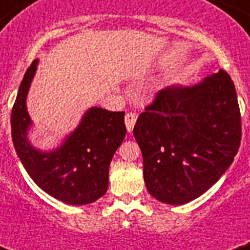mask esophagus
<instances>
[{
    "label": "esophagus",
    "instance_id": "obj_1",
    "mask_svg": "<svg viewBox=\"0 0 250 250\" xmlns=\"http://www.w3.org/2000/svg\"><path fill=\"white\" fill-rule=\"evenodd\" d=\"M125 127H127V131L128 132H132L133 129V125H135V123H136V119H137V114L136 113H127L125 114Z\"/></svg>",
    "mask_w": 250,
    "mask_h": 250
}]
</instances>
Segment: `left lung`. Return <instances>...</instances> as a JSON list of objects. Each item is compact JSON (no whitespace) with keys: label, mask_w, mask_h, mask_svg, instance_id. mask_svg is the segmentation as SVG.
<instances>
[{"label":"left lung","mask_w":250,"mask_h":250,"mask_svg":"<svg viewBox=\"0 0 250 250\" xmlns=\"http://www.w3.org/2000/svg\"><path fill=\"white\" fill-rule=\"evenodd\" d=\"M133 135L149 193L171 205L192 201L221 178L240 146L235 84L219 70L197 85L160 90L137 118Z\"/></svg>","instance_id":"obj_1"}]
</instances>
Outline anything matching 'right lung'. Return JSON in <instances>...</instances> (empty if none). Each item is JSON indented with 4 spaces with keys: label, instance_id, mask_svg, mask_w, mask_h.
I'll list each match as a JSON object with an SVG mask.
<instances>
[{
    "label": "right lung",
    "instance_id": "obj_1",
    "mask_svg": "<svg viewBox=\"0 0 250 250\" xmlns=\"http://www.w3.org/2000/svg\"><path fill=\"white\" fill-rule=\"evenodd\" d=\"M37 60L21 80L11 110V136L25 171L48 194L70 205H85L102 197L109 184V166L125 139V111L92 107L60 149L41 153L27 140L29 121L25 97Z\"/></svg>",
    "mask_w": 250,
    "mask_h": 250
}]
</instances>
